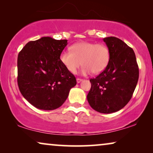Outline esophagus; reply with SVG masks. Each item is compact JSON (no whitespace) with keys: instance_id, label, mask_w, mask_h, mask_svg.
<instances>
[{"instance_id":"34e87169","label":"esophagus","mask_w":153,"mask_h":153,"mask_svg":"<svg viewBox=\"0 0 153 153\" xmlns=\"http://www.w3.org/2000/svg\"><path fill=\"white\" fill-rule=\"evenodd\" d=\"M82 80H83V79H79V78H77V79H76V82H77V83H80L81 81H82Z\"/></svg>"}]
</instances>
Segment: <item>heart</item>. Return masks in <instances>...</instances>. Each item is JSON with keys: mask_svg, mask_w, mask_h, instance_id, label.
Returning a JSON list of instances; mask_svg holds the SVG:
<instances>
[{"mask_svg": "<svg viewBox=\"0 0 153 153\" xmlns=\"http://www.w3.org/2000/svg\"><path fill=\"white\" fill-rule=\"evenodd\" d=\"M71 50L72 51H62L60 59L67 70L72 74L76 73L81 63L84 65L82 69L84 74L91 72L95 74H100L109 63L110 50L103 44L83 42L73 45Z\"/></svg>", "mask_w": 153, "mask_h": 153, "instance_id": "1", "label": "heart"}]
</instances>
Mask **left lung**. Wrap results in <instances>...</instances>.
I'll list each match as a JSON object with an SVG mask.
<instances>
[{"instance_id": "obj_1", "label": "left lung", "mask_w": 153, "mask_h": 153, "mask_svg": "<svg viewBox=\"0 0 153 153\" xmlns=\"http://www.w3.org/2000/svg\"><path fill=\"white\" fill-rule=\"evenodd\" d=\"M110 50L108 66L91 79L88 102L94 110L111 114L123 108L131 100L139 79V67L134 51L115 37L103 39Z\"/></svg>"}]
</instances>
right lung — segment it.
I'll return each instance as SVG.
<instances>
[{"label": "right lung", "instance_id": "obj_1", "mask_svg": "<svg viewBox=\"0 0 153 153\" xmlns=\"http://www.w3.org/2000/svg\"><path fill=\"white\" fill-rule=\"evenodd\" d=\"M67 45V39L43 37L29 42L19 53V88L25 99L39 109L60 107L76 84L74 74L60 59Z\"/></svg>", "mask_w": 153, "mask_h": 153}]
</instances>
